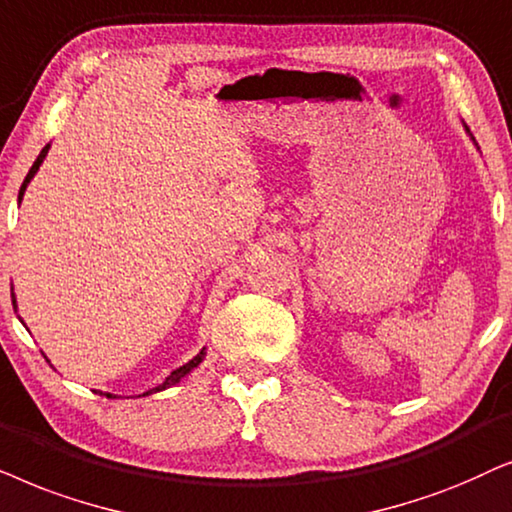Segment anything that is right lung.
<instances>
[{
  "label": "right lung",
  "mask_w": 512,
  "mask_h": 512,
  "mask_svg": "<svg viewBox=\"0 0 512 512\" xmlns=\"http://www.w3.org/2000/svg\"><path fill=\"white\" fill-rule=\"evenodd\" d=\"M46 152H49V145H46V147L42 149V154H39V156H37V161H34V163H32L30 173H27V177H25V182H23V187H20V194H18V199H23V194H25V187H27V182H30V180H32V177H34V173H37V170H39V166H42V161H44V156H46ZM13 306H16V299H13ZM203 356H206V351L196 353V356H194L192 360H189V363H185V365H182V367H177V370H173V372H170V377H168L166 381H163V384H161L159 388H156V391H163V388H168V386H173V384H177V381H180L182 377H185V374H187V372H192V370H194V367L201 363V360H203ZM107 398H112V395H107Z\"/></svg>",
  "instance_id": "right-lung-1"
}]
</instances>
